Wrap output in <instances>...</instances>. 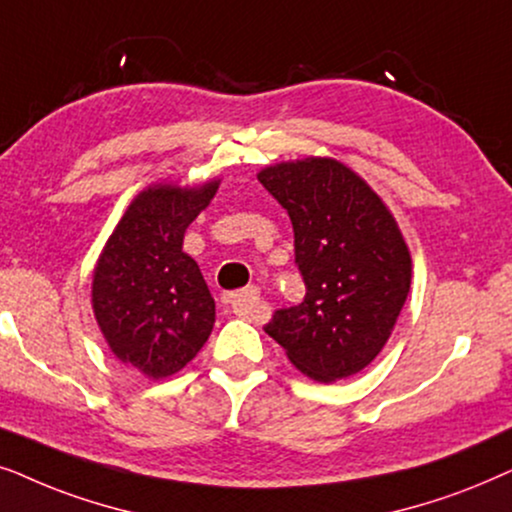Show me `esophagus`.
<instances>
[{"mask_svg": "<svg viewBox=\"0 0 512 512\" xmlns=\"http://www.w3.org/2000/svg\"><path fill=\"white\" fill-rule=\"evenodd\" d=\"M222 302L229 306L236 316L241 318H255L260 313V290L255 285H248V288L236 290V292H227L222 297Z\"/></svg>", "mask_w": 512, "mask_h": 512, "instance_id": "1", "label": "esophagus"}]
</instances>
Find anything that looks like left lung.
I'll list each match as a JSON object with an SVG mask.
<instances>
[{
    "mask_svg": "<svg viewBox=\"0 0 512 512\" xmlns=\"http://www.w3.org/2000/svg\"><path fill=\"white\" fill-rule=\"evenodd\" d=\"M288 210L304 302L264 327L306 377L332 384L365 370L391 337L412 283L403 231L356 170L330 156L262 168Z\"/></svg>",
    "mask_w": 512,
    "mask_h": 512,
    "instance_id": "left-lung-1",
    "label": "left lung"
}]
</instances>
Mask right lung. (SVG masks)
<instances>
[{
	"mask_svg": "<svg viewBox=\"0 0 512 512\" xmlns=\"http://www.w3.org/2000/svg\"><path fill=\"white\" fill-rule=\"evenodd\" d=\"M217 185L142 189L93 269L91 304L109 351L149 379L180 372L213 332L215 299L182 241Z\"/></svg>",
	"mask_w": 512,
	"mask_h": 512,
	"instance_id": "add662e5",
	"label": "right lung"
}]
</instances>
